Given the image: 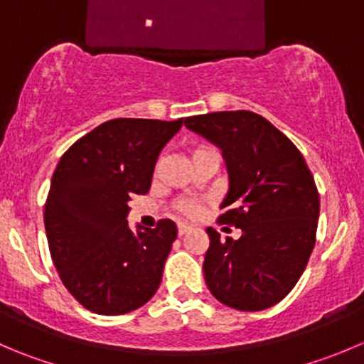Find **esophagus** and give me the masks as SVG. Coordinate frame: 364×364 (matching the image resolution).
I'll return each mask as SVG.
<instances>
[{
    "label": "esophagus",
    "mask_w": 364,
    "mask_h": 364,
    "mask_svg": "<svg viewBox=\"0 0 364 364\" xmlns=\"http://www.w3.org/2000/svg\"><path fill=\"white\" fill-rule=\"evenodd\" d=\"M190 231V225H186V224H179L178 225V235L179 236H183V235H186V232Z\"/></svg>",
    "instance_id": "1"
}]
</instances>
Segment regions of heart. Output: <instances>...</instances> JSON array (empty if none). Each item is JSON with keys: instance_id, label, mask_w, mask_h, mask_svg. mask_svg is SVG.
<instances>
[{"instance_id": "obj_1", "label": "heart", "mask_w": 364, "mask_h": 364, "mask_svg": "<svg viewBox=\"0 0 364 364\" xmlns=\"http://www.w3.org/2000/svg\"><path fill=\"white\" fill-rule=\"evenodd\" d=\"M199 151H203V149H197L196 153H199ZM196 153H193V154H196ZM183 211H185L186 215H196L197 213V204H193V203L183 204Z\"/></svg>"}]
</instances>
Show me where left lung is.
Segmentation results:
<instances>
[{"mask_svg": "<svg viewBox=\"0 0 364 364\" xmlns=\"http://www.w3.org/2000/svg\"><path fill=\"white\" fill-rule=\"evenodd\" d=\"M185 126L220 147L229 190L218 222L242 229L225 242L206 229L208 288L240 311L270 308L297 284L315 247L320 197L311 171L294 142L254 112L193 115Z\"/></svg>", "mask_w": 364, "mask_h": 364, "instance_id": "obj_1", "label": "left lung"}]
</instances>
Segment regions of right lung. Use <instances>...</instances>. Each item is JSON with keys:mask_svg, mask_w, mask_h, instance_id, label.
Here are the masks:
<instances>
[{"mask_svg": "<svg viewBox=\"0 0 364 364\" xmlns=\"http://www.w3.org/2000/svg\"><path fill=\"white\" fill-rule=\"evenodd\" d=\"M178 121L114 119L73 144L60 158L44 206L49 252L69 294L97 315H124L146 304L161 283L178 228L128 225V200L149 192Z\"/></svg>", "mask_w": 364, "mask_h": 364, "instance_id": "add662e5", "label": "right lung"}]
</instances>
